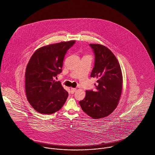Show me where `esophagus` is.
<instances>
[{
	"label": "esophagus",
	"mask_w": 155,
	"mask_h": 155,
	"mask_svg": "<svg viewBox=\"0 0 155 155\" xmlns=\"http://www.w3.org/2000/svg\"><path fill=\"white\" fill-rule=\"evenodd\" d=\"M76 91H77V89H76V88H71V93H72V94H74Z\"/></svg>",
	"instance_id": "obj_1"
}]
</instances>
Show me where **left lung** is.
Returning <instances> with one entry per match:
<instances>
[{
  "label": "left lung",
  "instance_id": "left-lung-1",
  "mask_svg": "<svg viewBox=\"0 0 155 155\" xmlns=\"http://www.w3.org/2000/svg\"><path fill=\"white\" fill-rule=\"evenodd\" d=\"M95 54L91 77L97 78L96 91H86L79 102L82 110L94 119L107 117L116 109L123 87V76L119 62L113 52L100 44H89Z\"/></svg>",
  "mask_w": 155,
  "mask_h": 155
}]
</instances>
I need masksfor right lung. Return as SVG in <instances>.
<instances>
[{"label": "right lung", "instance_id": "1", "mask_svg": "<svg viewBox=\"0 0 155 155\" xmlns=\"http://www.w3.org/2000/svg\"><path fill=\"white\" fill-rule=\"evenodd\" d=\"M75 40L49 45L38 49L25 72V91L32 107L43 114H52L65 103L68 92L55 78L62 71L63 59Z\"/></svg>", "mask_w": 155, "mask_h": 155}]
</instances>
